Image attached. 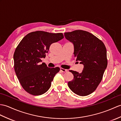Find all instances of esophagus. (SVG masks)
Segmentation results:
<instances>
[{"instance_id": "34e87169", "label": "esophagus", "mask_w": 121, "mask_h": 121, "mask_svg": "<svg viewBox=\"0 0 121 121\" xmlns=\"http://www.w3.org/2000/svg\"><path fill=\"white\" fill-rule=\"evenodd\" d=\"M60 71L61 72L64 73V72H67V71H68V70L66 69H63V68H60Z\"/></svg>"}]
</instances>
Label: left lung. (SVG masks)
<instances>
[{
  "mask_svg": "<svg viewBox=\"0 0 121 121\" xmlns=\"http://www.w3.org/2000/svg\"><path fill=\"white\" fill-rule=\"evenodd\" d=\"M64 35L73 44L76 61L83 65L81 73L69 70L74 78L68 82L69 87L79 96L88 95L99 85L107 66L106 47L102 41L86 31L75 30Z\"/></svg>",
  "mask_w": 121,
  "mask_h": 121,
  "instance_id": "8db88e82",
  "label": "left lung"
}]
</instances>
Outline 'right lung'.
<instances>
[{"instance_id":"obj_1","label":"right lung","mask_w":121,"mask_h":121,"mask_svg":"<svg viewBox=\"0 0 121 121\" xmlns=\"http://www.w3.org/2000/svg\"><path fill=\"white\" fill-rule=\"evenodd\" d=\"M62 33L42 31L30 32L22 39L13 56L16 75L25 91L33 95L46 92L51 86L58 67L50 68L42 62L51 44L63 39Z\"/></svg>"}]
</instances>
